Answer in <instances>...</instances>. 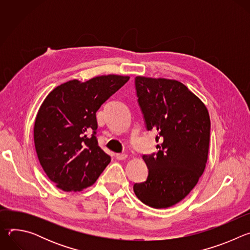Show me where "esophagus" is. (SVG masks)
<instances>
[{
	"label": "esophagus",
	"mask_w": 250,
	"mask_h": 250,
	"mask_svg": "<svg viewBox=\"0 0 250 250\" xmlns=\"http://www.w3.org/2000/svg\"><path fill=\"white\" fill-rule=\"evenodd\" d=\"M126 157H127V155L125 154V153H117L116 154V158L118 160H125Z\"/></svg>",
	"instance_id": "1"
}]
</instances>
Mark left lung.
<instances>
[{
  "label": "left lung",
  "mask_w": 250,
  "mask_h": 250,
  "mask_svg": "<svg viewBox=\"0 0 250 250\" xmlns=\"http://www.w3.org/2000/svg\"><path fill=\"white\" fill-rule=\"evenodd\" d=\"M137 103L147 130H157L159 150L144 154L145 182L133 191L146 205L164 208L183 200L198 183L208 152L210 121L206 105L184 84L137 76Z\"/></svg>",
  "instance_id": "obj_1"
}]
</instances>
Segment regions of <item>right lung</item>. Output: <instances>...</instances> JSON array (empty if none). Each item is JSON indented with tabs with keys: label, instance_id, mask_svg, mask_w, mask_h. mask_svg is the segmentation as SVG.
I'll return each instance as SVG.
<instances>
[{
	"label": "right lung",
	"instance_id": "add662e5",
	"mask_svg": "<svg viewBox=\"0 0 250 250\" xmlns=\"http://www.w3.org/2000/svg\"><path fill=\"white\" fill-rule=\"evenodd\" d=\"M129 77L106 75L86 82L68 81L52 90L37 115L33 129L39 160L63 191L93 185L111 161L98 144L96 113Z\"/></svg>",
	"mask_w": 250,
	"mask_h": 250
}]
</instances>
